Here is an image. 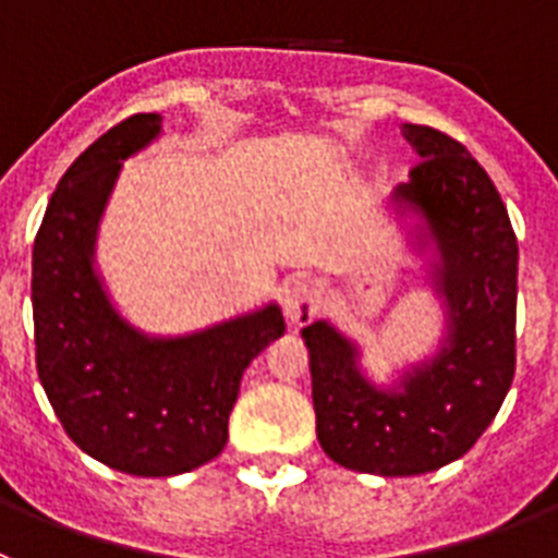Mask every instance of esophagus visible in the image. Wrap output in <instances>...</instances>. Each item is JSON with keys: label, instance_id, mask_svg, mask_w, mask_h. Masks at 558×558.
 Listing matches in <instances>:
<instances>
[{"label": "esophagus", "instance_id": "esophagus-1", "mask_svg": "<svg viewBox=\"0 0 558 558\" xmlns=\"http://www.w3.org/2000/svg\"><path fill=\"white\" fill-rule=\"evenodd\" d=\"M323 306V289L317 280H294L283 292V315L294 326L312 323Z\"/></svg>", "mask_w": 558, "mask_h": 558}]
</instances>
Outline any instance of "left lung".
Returning a JSON list of instances; mask_svg holds the SVG:
<instances>
[{
    "instance_id": "8db88e82",
    "label": "left lung",
    "mask_w": 558,
    "mask_h": 558,
    "mask_svg": "<svg viewBox=\"0 0 558 558\" xmlns=\"http://www.w3.org/2000/svg\"><path fill=\"white\" fill-rule=\"evenodd\" d=\"M416 149L395 207L423 218L416 243H434L430 283L446 303L437 357L409 368L395 388L360 372L357 345L326 320L301 331L312 368L317 439L337 465L377 476L428 474L474 448L517 372L519 246L488 172L460 142L402 124Z\"/></svg>"
}]
</instances>
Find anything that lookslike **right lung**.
<instances>
[{
    "mask_svg": "<svg viewBox=\"0 0 558 558\" xmlns=\"http://www.w3.org/2000/svg\"><path fill=\"white\" fill-rule=\"evenodd\" d=\"M161 133L130 116L70 163L33 241L36 372L68 437L133 476H175L215 460L252 360L287 331L275 303L186 337H147L112 308L93 243L121 161Z\"/></svg>",
    "mask_w": 558,
    "mask_h": 558,
    "instance_id": "add662e5",
    "label": "right lung"
}]
</instances>
